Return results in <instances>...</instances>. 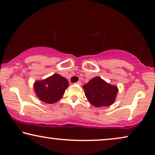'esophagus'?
I'll list each match as a JSON object with an SVG mask.
<instances>
[{"mask_svg": "<svg viewBox=\"0 0 155 155\" xmlns=\"http://www.w3.org/2000/svg\"><path fill=\"white\" fill-rule=\"evenodd\" d=\"M76 84H78V85H79V86H81V82L80 81H78L76 83Z\"/></svg>", "mask_w": 155, "mask_h": 155, "instance_id": "34e87169", "label": "esophagus"}]
</instances>
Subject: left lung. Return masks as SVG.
Listing matches in <instances>:
<instances>
[{"label":"left lung","instance_id":"obj_1","mask_svg":"<svg viewBox=\"0 0 155 155\" xmlns=\"http://www.w3.org/2000/svg\"><path fill=\"white\" fill-rule=\"evenodd\" d=\"M83 88L86 98L95 107L112 105L119 91L117 86L108 84L99 77L93 78Z\"/></svg>","mask_w":155,"mask_h":155}]
</instances>
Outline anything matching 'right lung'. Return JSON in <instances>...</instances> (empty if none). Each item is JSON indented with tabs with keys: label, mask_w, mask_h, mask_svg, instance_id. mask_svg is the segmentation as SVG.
I'll return each instance as SVG.
<instances>
[{
	"label": "right lung",
	"mask_w": 155,
	"mask_h": 155,
	"mask_svg": "<svg viewBox=\"0 0 155 155\" xmlns=\"http://www.w3.org/2000/svg\"><path fill=\"white\" fill-rule=\"evenodd\" d=\"M67 87H69L67 79L58 74H54L45 79L36 81L34 90L41 101L53 104L61 99Z\"/></svg>",
	"instance_id": "1"
}]
</instances>
